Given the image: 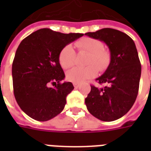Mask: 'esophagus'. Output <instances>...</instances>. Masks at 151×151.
Segmentation results:
<instances>
[{
	"mask_svg": "<svg viewBox=\"0 0 151 151\" xmlns=\"http://www.w3.org/2000/svg\"><path fill=\"white\" fill-rule=\"evenodd\" d=\"M73 86H74V88H78L80 86V84H78V83H73Z\"/></svg>",
	"mask_w": 151,
	"mask_h": 151,
	"instance_id": "esophagus-1",
	"label": "esophagus"
}]
</instances>
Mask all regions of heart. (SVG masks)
I'll return each mask as SVG.
<instances>
[{
    "label": "heart",
    "instance_id": "heart-1",
    "mask_svg": "<svg viewBox=\"0 0 151 151\" xmlns=\"http://www.w3.org/2000/svg\"><path fill=\"white\" fill-rule=\"evenodd\" d=\"M79 52L89 53L86 67H74L66 73V79L73 83H82L85 81L94 78L97 74V69L105 70L110 62V55L104 49V45L101 41L92 37H83L74 43ZM76 52L71 45H66L59 52V63L63 69H69L75 63Z\"/></svg>",
    "mask_w": 151,
    "mask_h": 151
}]
</instances>
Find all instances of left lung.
Segmentation results:
<instances>
[{"instance_id":"8db88e82","label":"left lung","mask_w":151,"mask_h":151,"mask_svg":"<svg viewBox=\"0 0 151 151\" xmlns=\"http://www.w3.org/2000/svg\"><path fill=\"white\" fill-rule=\"evenodd\" d=\"M108 46L110 63L103 75L96 78L106 86L92 85L85 105L92 115L103 122L119 119L129 112L138 95L141 65L133 40L117 29L104 28L86 33Z\"/></svg>"}]
</instances>
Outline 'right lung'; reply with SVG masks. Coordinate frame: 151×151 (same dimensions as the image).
Listing matches in <instances>:
<instances>
[{
	"mask_svg": "<svg viewBox=\"0 0 151 151\" xmlns=\"http://www.w3.org/2000/svg\"><path fill=\"white\" fill-rule=\"evenodd\" d=\"M83 35L45 28L21 41L12 63L13 90L19 107L29 117L46 122L63 111L66 96L74 87L71 82L61 83L65 74L59 52Z\"/></svg>",
	"mask_w": 151,
	"mask_h": 151,
	"instance_id": "1",
	"label": "right lung"
}]
</instances>
